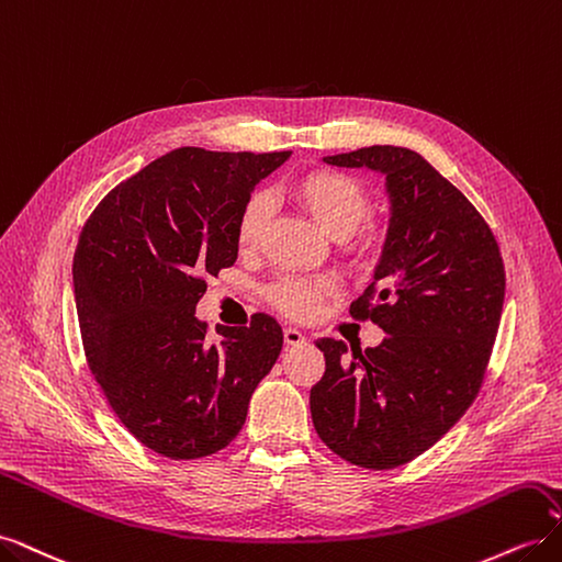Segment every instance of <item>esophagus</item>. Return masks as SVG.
Segmentation results:
<instances>
[{
  "mask_svg": "<svg viewBox=\"0 0 562 562\" xmlns=\"http://www.w3.org/2000/svg\"><path fill=\"white\" fill-rule=\"evenodd\" d=\"M283 342H285L288 347L302 345V342H304V335H302L297 328H283Z\"/></svg>",
  "mask_w": 562,
  "mask_h": 562,
  "instance_id": "esophagus-1",
  "label": "esophagus"
}]
</instances>
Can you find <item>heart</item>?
<instances>
[{"mask_svg": "<svg viewBox=\"0 0 562 562\" xmlns=\"http://www.w3.org/2000/svg\"><path fill=\"white\" fill-rule=\"evenodd\" d=\"M288 196L314 220V225L323 234L333 236V239H347L370 215V196L366 187L347 173L333 171V168H314L310 173H302L288 184ZM267 223L269 203L262 194H252L236 215V248L241 252H252L258 248ZM330 291L333 285L328 281L288 277L269 288V300L288 316L307 318Z\"/></svg>", "mask_w": 562, "mask_h": 562, "instance_id": "obj_1", "label": "heart"}]
</instances>
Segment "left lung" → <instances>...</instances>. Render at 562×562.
Here are the masks:
<instances>
[{"mask_svg":"<svg viewBox=\"0 0 562 562\" xmlns=\"http://www.w3.org/2000/svg\"><path fill=\"white\" fill-rule=\"evenodd\" d=\"M323 161L382 173L391 217L375 277L349 310L386 337L351 347V361L342 339H318L326 372L310 394L314 429L356 467L394 469L479 396L504 307L502 252L473 203L417 151L372 145Z\"/></svg>","mask_w":562,"mask_h":562,"instance_id":"left-lung-1","label":"left lung"}]
</instances>
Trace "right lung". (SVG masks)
I'll return each instance as SVG.
<instances>
[{
    "instance_id": "1",
    "label": "right lung",
    "mask_w": 562,
    "mask_h": 562,
    "mask_svg": "<svg viewBox=\"0 0 562 562\" xmlns=\"http://www.w3.org/2000/svg\"><path fill=\"white\" fill-rule=\"evenodd\" d=\"M288 157L173 149L116 184L79 234L72 281L89 368L124 427L164 457L227 448L279 359L271 316L217 328L213 345L194 312L206 277L236 262V215Z\"/></svg>"
}]
</instances>
